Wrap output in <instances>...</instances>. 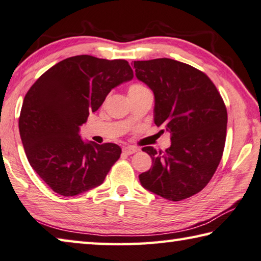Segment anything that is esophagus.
I'll use <instances>...</instances> for the list:
<instances>
[{
  "instance_id": "obj_1",
  "label": "esophagus",
  "mask_w": 261,
  "mask_h": 261,
  "mask_svg": "<svg viewBox=\"0 0 261 261\" xmlns=\"http://www.w3.org/2000/svg\"><path fill=\"white\" fill-rule=\"evenodd\" d=\"M138 151H139V149L134 148V147H123L122 148V152L125 154H128V156H129V154H133L135 152H138Z\"/></svg>"
}]
</instances>
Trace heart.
I'll return each instance as SVG.
<instances>
[{"label":"heart","mask_w":261,"mask_h":261,"mask_svg":"<svg viewBox=\"0 0 261 261\" xmlns=\"http://www.w3.org/2000/svg\"><path fill=\"white\" fill-rule=\"evenodd\" d=\"M143 89H147V87L141 85V84H133L129 87V94L130 93H136V91H141Z\"/></svg>","instance_id":"obj_1"}]
</instances>
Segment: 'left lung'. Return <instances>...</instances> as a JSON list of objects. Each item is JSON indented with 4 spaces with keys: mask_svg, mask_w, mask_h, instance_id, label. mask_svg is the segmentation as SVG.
I'll use <instances>...</instances> for the list:
<instances>
[{
    "mask_svg": "<svg viewBox=\"0 0 261 261\" xmlns=\"http://www.w3.org/2000/svg\"><path fill=\"white\" fill-rule=\"evenodd\" d=\"M135 75L154 94V123L171 133L163 152L144 147L152 166L140 174L145 189L173 202L207 186L226 143L227 109L204 72L170 58L135 61Z\"/></svg>",
    "mask_w": 261,
    "mask_h": 261,
    "instance_id": "8db88e82",
    "label": "left lung"
}]
</instances>
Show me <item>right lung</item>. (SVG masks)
Returning a JSON list of instances; mask_svg holds the SVG:
<instances>
[{
    "label": "right lung",
    "mask_w": 261,
    "mask_h": 261,
    "mask_svg": "<svg viewBox=\"0 0 261 261\" xmlns=\"http://www.w3.org/2000/svg\"><path fill=\"white\" fill-rule=\"evenodd\" d=\"M125 59L79 55L45 71L25 95L19 133L26 157L55 193L75 196L103 184L121 149L114 143H85L79 127L107 95L133 79Z\"/></svg>",
    "instance_id": "obj_1"
}]
</instances>
